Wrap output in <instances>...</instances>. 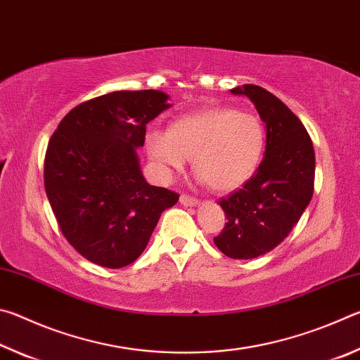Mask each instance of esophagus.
Instances as JSON below:
<instances>
[{
  "label": "esophagus",
  "mask_w": 360,
  "mask_h": 360,
  "mask_svg": "<svg viewBox=\"0 0 360 360\" xmlns=\"http://www.w3.org/2000/svg\"><path fill=\"white\" fill-rule=\"evenodd\" d=\"M179 200H181V203L186 205V206H197L200 203L198 198H195V197H192V195H188V193H182Z\"/></svg>",
  "instance_id": "obj_1"
}]
</instances>
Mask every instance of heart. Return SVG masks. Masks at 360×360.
Returning <instances> with one entry per match:
<instances>
[{"label": "heart", "mask_w": 360, "mask_h": 360, "mask_svg": "<svg viewBox=\"0 0 360 360\" xmlns=\"http://www.w3.org/2000/svg\"><path fill=\"white\" fill-rule=\"evenodd\" d=\"M148 150L165 174L181 172L192 158L195 173L217 192L241 187L252 178L265 149L257 115L217 106L174 120L169 130H150Z\"/></svg>", "instance_id": "obj_1"}]
</instances>
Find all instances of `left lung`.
<instances>
[{"label":"left lung","instance_id":"1","mask_svg":"<svg viewBox=\"0 0 360 360\" xmlns=\"http://www.w3.org/2000/svg\"><path fill=\"white\" fill-rule=\"evenodd\" d=\"M230 92L254 103L266 146L252 178L219 202L227 222L214 243L227 257L255 259L284 241L311 202L314 149L300 119L268 90L245 84Z\"/></svg>","mask_w":360,"mask_h":360}]
</instances>
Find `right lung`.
<instances>
[{"instance_id":"right-lung-1","label":"right lung","mask_w":360,"mask_h":360,"mask_svg":"<svg viewBox=\"0 0 360 360\" xmlns=\"http://www.w3.org/2000/svg\"><path fill=\"white\" fill-rule=\"evenodd\" d=\"M158 90H119L84 101L65 115L49 141L44 187L70 245L94 264L135 262L179 193L149 186L136 148L146 125L169 108Z\"/></svg>"}]
</instances>
